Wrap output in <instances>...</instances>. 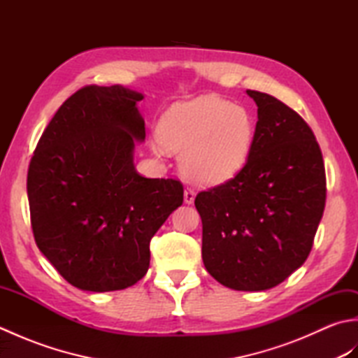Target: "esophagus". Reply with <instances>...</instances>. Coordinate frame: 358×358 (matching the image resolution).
<instances>
[{
	"label": "esophagus",
	"instance_id": "34e87169",
	"mask_svg": "<svg viewBox=\"0 0 358 358\" xmlns=\"http://www.w3.org/2000/svg\"><path fill=\"white\" fill-rule=\"evenodd\" d=\"M195 200V191L191 187H186L185 189V203L186 204H192Z\"/></svg>",
	"mask_w": 358,
	"mask_h": 358
}]
</instances>
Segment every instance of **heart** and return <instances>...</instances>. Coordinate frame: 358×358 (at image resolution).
Wrapping results in <instances>:
<instances>
[{
  "mask_svg": "<svg viewBox=\"0 0 358 358\" xmlns=\"http://www.w3.org/2000/svg\"><path fill=\"white\" fill-rule=\"evenodd\" d=\"M254 135L249 110L217 95L173 103L157 127L159 144L180 154L185 177L204 186L222 185L245 167Z\"/></svg>",
  "mask_w": 358,
  "mask_h": 358,
  "instance_id": "1",
  "label": "heart"
}]
</instances>
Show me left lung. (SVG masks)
Segmentation results:
<instances>
[{
  "label": "left lung",
  "mask_w": 358,
  "mask_h": 358,
  "mask_svg": "<svg viewBox=\"0 0 358 358\" xmlns=\"http://www.w3.org/2000/svg\"><path fill=\"white\" fill-rule=\"evenodd\" d=\"M258 121L245 167L195 199L204 268L235 291H266L306 262L326 201L322 150L299 113L246 90Z\"/></svg>",
  "instance_id": "8db88e82"
}]
</instances>
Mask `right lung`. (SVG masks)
Masks as SVG:
<instances>
[{"instance_id": "obj_1", "label": "right lung", "mask_w": 358, "mask_h": 358, "mask_svg": "<svg viewBox=\"0 0 358 358\" xmlns=\"http://www.w3.org/2000/svg\"><path fill=\"white\" fill-rule=\"evenodd\" d=\"M143 94L86 86L63 103L30 159L27 196L38 249L90 292L120 291L149 269L150 238L183 204V185L134 166L146 138Z\"/></svg>"}]
</instances>
